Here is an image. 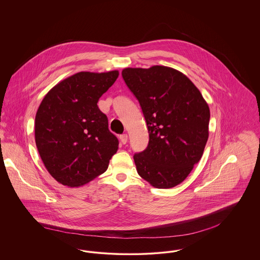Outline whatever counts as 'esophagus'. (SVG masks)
<instances>
[{
    "instance_id": "1",
    "label": "esophagus",
    "mask_w": 260,
    "mask_h": 260,
    "mask_svg": "<svg viewBox=\"0 0 260 260\" xmlns=\"http://www.w3.org/2000/svg\"><path fill=\"white\" fill-rule=\"evenodd\" d=\"M120 140H121V142H122V144H125L126 142H127V135H121L120 136Z\"/></svg>"
}]
</instances>
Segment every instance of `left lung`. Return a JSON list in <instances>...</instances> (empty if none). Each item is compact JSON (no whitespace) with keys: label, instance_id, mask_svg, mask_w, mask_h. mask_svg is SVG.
<instances>
[{"label":"left lung","instance_id":"1","mask_svg":"<svg viewBox=\"0 0 260 260\" xmlns=\"http://www.w3.org/2000/svg\"><path fill=\"white\" fill-rule=\"evenodd\" d=\"M122 76L148 127L147 147L134 155L137 173L156 188L180 184L203 156L209 105L185 75L173 68H125Z\"/></svg>","mask_w":260,"mask_h":260}]
</instances>
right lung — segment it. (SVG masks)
I'll list each match as a JSON object with an SVG mask.
<instances>
[{
  "mask_svg": "<svg viewBox=\"0 0 260 260\" xmlns=\"http://www.w3.org/2000/svg\"><path fill=\"white\" fill-rule=\"evenodd\" d=\"M117 70L79 72L52 87L35 118V140L50 175L69 187L84 185L106 172L119 140L108 128L99 99L115 83Z\"/></svg>",
  "mask_w": 260,
  "mask_h": 260,
  "instance_id": "obj_1",
  "label": "right lung"
}]
</instances>
